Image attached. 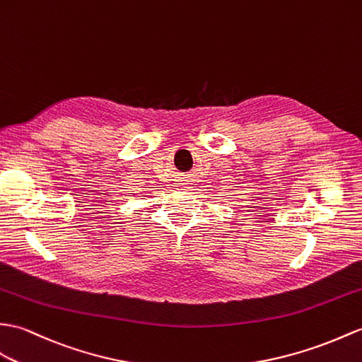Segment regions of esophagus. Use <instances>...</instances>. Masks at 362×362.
<instances>
[{"label": "esophagus", "mask_w": 362, "mask_h": 362, "mask_svg": "<svg viewBox=\"0 0 362 362\" xmlns=\"http://www.w3.org/2000/svg\"><path fill=\"white\" fill-rule=\"evenodd\" d=\"M187 182H188V180H185V183H180V185H188ZM183 188H187V187H183Z\"/></svg>", "instance_id": "esophagus-1"}]
</instances>
